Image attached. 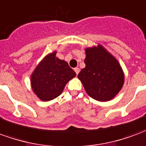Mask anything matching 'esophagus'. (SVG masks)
Here are the masks:
<instances>
[{
	"instance_id": "esophagus-1",
	"label": "esophagus",
	"mask_w": 146,
	"mask_h": 146,
	"mask_svg": "<svg viewBox=\"0 0 146 146\" xmlns=\"http://www.w3.org/2000/svg\"><path fill=\"white\" fill-rule=\"evenodd\" d=\"M74 71H75V73H76V75H78V74L79 73V71H80V69L78 68H75V69H74Z\"/></svg>"
}]
</instances>
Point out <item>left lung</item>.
<instances>
[{
  "label": "left lung",
  "instance_id": "1",
  "mask_svg": "<svg viewBox=\"0 0 146 146\" xmlns=\"http://www.w3.org/2000/svg\"><path fill=\"white\" fill-rule=\"evenodd\" d=\"M85 51L86 67L79 72L78 78L90 97L99 101H110L124 82L121 66L102 45L87 48Z\"/></svg>",
  "mask_w": 146,
  "mask_h": 146
}]
</instances>
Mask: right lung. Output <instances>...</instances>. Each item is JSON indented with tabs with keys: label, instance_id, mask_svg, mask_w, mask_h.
Wrapping results in <instances>:
<instances>
[{
	"label": "right lung",
	"instance_id": "add662e5",
	"mask_svg": "<svg viewBox=\"0 0 146 146\" xmlns=\"http://www.w3.org/2000/svg\"><path fill=\"white\" fill-rule=\"evenodd\" d=\"M47 55L37 66L31 77L33 91L42 101H51L61 94L65 85L76 75L66 61Z\"/></svg>",
	"mask_w": 146,
	"mask_h": 146
}]
</instances>
